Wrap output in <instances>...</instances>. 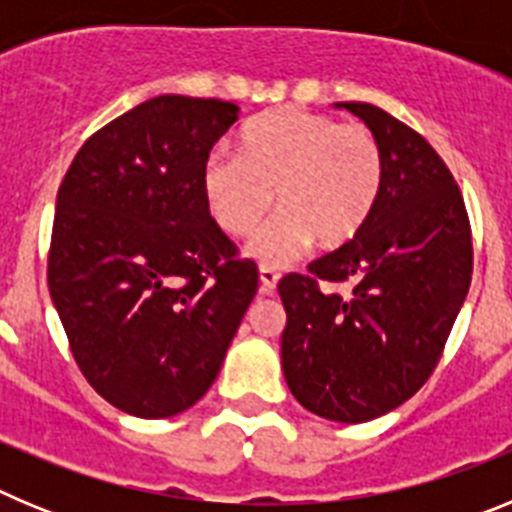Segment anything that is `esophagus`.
Segmentation results:
<instances>
[{
	"mask_svg": "<svg viewBox=\"0 0 512 512\" xmlns=\"http://www.w3.org/2000/svg\"><path fill=\"white\" fill-rule=\"evenodd\" d=\"M259 279H261V289H264V295H269V292H274V289H277L279 271L271 269V266H261Z\"/></svg>",
	"mask_w": 512,
	"mask_h": 512,
	"instance_id": "34e87169",
	"label": "esophagus"
}]
</instances>
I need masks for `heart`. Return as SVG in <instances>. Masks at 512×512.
Listing matches in <instances>:
<instances>
[{
    "label": "heart",
    "mask_w": 512,
    "mask_h": 512,
    "mask_svg": "<svg viewBox=\"0 0 512 512\" xmlns=\"http://www.w3.org/2000/svg\"><path fill=\"white\" fill-rule=\"evenodd\" d=\"M382 182L384 156L372 130L302 107L261 115L243 130L241 153L215 148L202 169L207 207L230 235L251 233L277 194L279 210L248 243L264 266H287L315 238L328 248L351 241Z\"/></svg>",
    "instance_id": "1"
}]
</instances>
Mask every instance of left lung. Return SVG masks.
<instances>
[{
  "mask_svg": "<svg viewBox=\"0 0 512 512\" xmlns=\"http://www.w3.org/2000/svg\"><path fill=\"white\" fill-rule=\"evenodd\" d=\"M338 107L377 135L382 192L351 241L277 284L282 369L302 408L366 423L400 408L436 369L472 282V228L459 184L423 135L369 102Z\"/></svg>",
  "mask_w": 512,
  "mask_h": 512,
  "instance_id": "left-lung-1",
  "label": "left lung"
}]
</instances>
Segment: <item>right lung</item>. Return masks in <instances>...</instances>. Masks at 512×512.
<instances>
[{"mask_svg":"<svg viewBox=\"0 0 512 512\" xmlns=\"http://www.w3.org/2000/svg\"><path fill=\"white\" fill-rule=\"evenodd\" d=\"M235 120L223 99L153 97L97 130L58 187L51 300L81 374L122 413L192 408L259 289L202 192Z\"/></svg>","mask_w":512,"mask_h":512,"instance_id":"obj_1","label":"right lung"}]
</instances>
